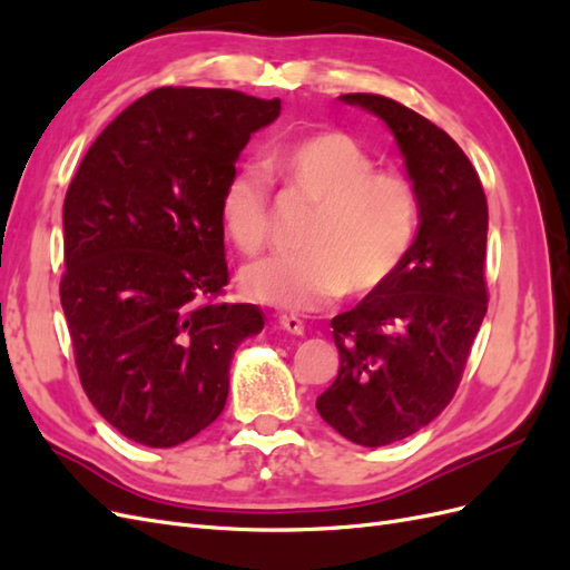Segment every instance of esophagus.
Wrapping results in <instances>:
<instances>
[{
    "instance_id": "obj_1",
    "label": "esophagus",
    "mask_w": 570,
    "mask_h": 570,
    "mask_svg": "<svg viewBox=\"0 0 570 570\" xmlns=\"http://www.w3.org/2000/svg\"><path fill=\"white\" fill-rule=\"evenodd\" d=\"M278 325L289 335H304V323L297 316L283 314V316H278Z\"/></svg>"
}]
</instances>
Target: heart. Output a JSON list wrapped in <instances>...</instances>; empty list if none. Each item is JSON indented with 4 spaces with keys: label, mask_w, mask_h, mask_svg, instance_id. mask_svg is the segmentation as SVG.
<instances>
[{
    "label": "heart",
    "mask_w": 570,
    "mask_h": 570,
    "mask_svg": "<svg viewBox=\"0 0 570 570\" xmlns=\"http://www.w3.org/2000/svg\"><path fill=\"white\" fill-rule=\"evenodd\" d=\"M268 170L316 204L295 256H268L243 271V289L285 312H316L347 295L381 287L406 256L419 223L416 189L352 135L321 130L275 149ZM220 220L243 254L268 245L273 204L256 168H237L223 185Z\"/></svg>",
    "instance_id": "1"
}]
</instances>
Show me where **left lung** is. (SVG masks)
<instances>
[{
	"mask_svg": "<svg viewBox=\"0 0 570 570\" xmlns=\"http://www.w3.org/2000/svg\"><path fill=\"white\" fill-rule=\"evenodd\" d=\"M342 101L383 118L419 197V235L390 278L331 321L340 371L316 409L361 446L400 442L452 402L488 312V199L435 124L381 95Z\"/></svg>",
	"mask_w": 570,
	"mask_h": 570,
	"instance_id": "left-lung-1",
	"label": "left lung"
}]
</instances>
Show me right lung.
Returning a JSON list of instances; mask_svg holds the SVG:
<instances>
[{
  "label": "right lung",
  "instance_id": "obj_1",
  "mask_svg": "<svg viewBox=\"0 0 570 570\" xmlns=\"http://www.w3.org/2000/svg\"><path fill=\"white\" fill-rule=\"evenodd\" d=\"M281 99L159 88L120 111L63 199L61 306L85 394L120 435L176 446L228 400L237 344L262 333L228 285L220 193Z\"/></svg>",
  "mask_w": 570,
  "mask_h": 570
}]
</instances>
